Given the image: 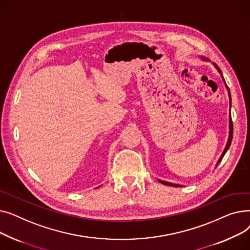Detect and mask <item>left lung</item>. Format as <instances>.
Wrapping results in <instances>:
<instances>
[{"label":"left lung","instance_id":"obj_1","mask_svg":"<svg viewBox=\"0 0 250 250\" xmlns=\"http://www.w3.org/2000/svg\"><path fill=\"white\" fill-rule=\"evenodd\" d=\"M202 59L204 60V61H208V59H206V58H203L202 57ZM214 65H215V68L217 69V71L220 73V75H221V77H222V79H223V81H224V83H225V80H224V77H223V74H222V72H221V70H220V68L218 67V65L214 62ZM225 87H226V89L228 90V94H229V98H230V106H231V95H230V90H229V88H228V86H227V84L225 83ZM232 138H233V123H232V118H231V115H230V117H229V138H228V142H227V144H226V147H225V149H224V151H223V153H222V155H221V157H220V159L218 160V163H217V165H216V167L219 165V163L222 161V159H223V157H224V155L226 154V152L228 151V149H229V147H230V145H231V142H232ZM159 180V182H161L162 185H165V186H168V187H176V188H181L182 186H180V185H175V183H171V182H167V181H163V180H160V179H158Z\"/></svg>","mask_w":250,"mask_h":250}]
</instances>
